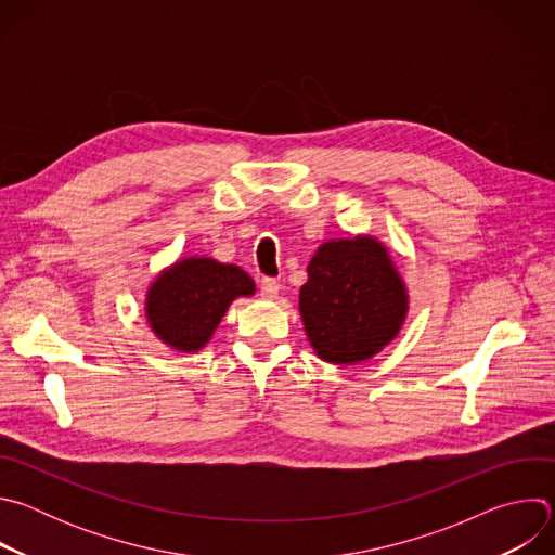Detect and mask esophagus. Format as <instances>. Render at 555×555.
<instances>
[{"instance_id":"obj_1","label":"esophagus","mask_w":555,"mask_h":555,"mask_svg":"<svg viewBox=\"0 0 555 555\" xmlns=\"http://www.w3.org/2000/svg\"><path fill=\"white\" fill-rule=\"evenodd\" d=\"M279 289H281V285H279L276 279H263L261 281V296L263 298H276Z\"/></svg>"}]
</instances>
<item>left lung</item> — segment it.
I'll return each instance as SVG.
<instances>
[{"label":"left lung","mask_w":555,"mask_h":555,"mask_svg":"<svg viewBox=\"0 0 555 555\" xmlns=\"http://www.w3.org/2000/svg\"><path fill=\"white\" fill-rule=\"evenodd\" d=\"M298 309L315 356L332 364H358L400 334L409 289L386 246L360 234L330 240L315 250Z\"/></svg>","instance_id":"left-lung-1"}]
</instances>
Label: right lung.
Listing matches in <instances>:
<instances>
[{"label": "right lung", "instance_id": "1", "mask_svg": "<svg viewBox=\"0 0 555 555\" xmlns=\"http://www.w3.org/2000/svg\"><path fill=\"white\" fill-rule=\"evenodd\" d=\"M255 289V281L240 266L210 257L180 259L149 285L146 323L167 347L195 353L212 338L230 302L253 296Z\"/></svg>", "mask_w": 555, "mask_h": 555}]
</instances>
